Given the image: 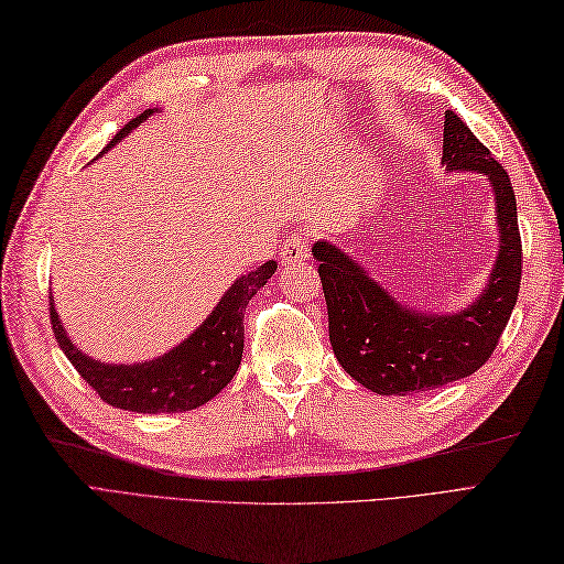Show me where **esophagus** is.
I'll return each instance as SVG.
<instances>
[{
	"instance_id": "esophagus-1",
	"label": "esophagus",
	"mask_w": 564,
	"mask_h": 564,
	"mask_svg": "<svg viewBox=\"0 0 564 564\" xmlns=\"http://www.w3.org/2000/svg\"><path fill=\"white\" fill-rule=\"evenodd\" d=\"M308 256H311L308 239L301 235H292L282 246V265L284 268H294L299 263H304V260H308Z\"/></svg>"
}]
</instances>
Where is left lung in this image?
<instances>
[{"instance_id":"left-lung-1","label":"left lung","mask_w":564,"mask_h":564,"mask_svg":"<svg viewBox=\"0 0 564 564\" xmlns=\"http://www.w3.org/2000/svg\"><path fill=\"white\" fill-rule=\"evenodd\" d=\"M443 167L484 174L496 200V263L469 306L455 313L406 306L341 246L318 239L311 249L327 304L329 345L339 366L376 394L404 397L476 373L517 304L521 239L512 182L455 112H445Z\"/></svg>"}]
</instances>
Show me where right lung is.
I'll return each instance as SVG.
<instances>
[{
	"label": "right lung",
	"instance_id": "1",
	"mask_svg": "<svg viewBox=\"0 0 564 564\" xmlns=\"http://www.w3.org/2000/svg\"><path fill=\"white\" fill-rule=\"evenodd\" d=\"M153 112L158 109H145L139 117H133L107 143L102 155L127 139L135 127H141ZM274 270H278V263L268 260L260 268L241 274L194 333L155 359L135 364H105L93 359L68 337L59 313L54 308V296L50 294L54 337H57L66 359L78 370V376L107 404L135 411V414H176V411L198 409L223 392L229 380L237 376L243 354L246 306L260 286L272 278Z\"/></svg>",
	"mask_w": 564,
	"mask_h": 564
}]
</instances>
